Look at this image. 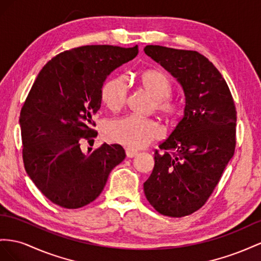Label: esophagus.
I'll return each instance as SVG.
<instances>
[{"label": "esophagus", "instance_id": "34e87169", "mask_svg": "<svg viewBox=\"0 0 261 261\" xmlns=\"http://www.w3.org/2000/svg\"><path fill=\"white\" fill-rule=\"evenodd\" d=\"M125 154L128 158H133V156H136L138 154V151L135 150V148H131V147H125Z\"/></svg>", "mask_w": 261, "mask_h": 261}]
</instances>
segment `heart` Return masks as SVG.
I'll use <instances>...</instances> for the list:
<instances>
[{
    "instance_id": "obj_1",
    "label": "heart",
    "mask_w": 261,
    "mask_h": 261,
    "mask_svg": "<svg viewBox=\"0 0 261 261\" xmlns=\"http://www.w3.org/2000/svg\"><path fill=\"white\" fill-rule=\"evenodd\" d=\"M140 85L154 99V107L163 117H173L178 110V102L172 96V82L165 74L158 70H145L139 74ZM102 102L117 110L123 106L126 98L124 77H113L102 85L100 91ZM161 136L159 124L152 119L135 115L113 119L103 128V137L110 142L140 147L150 143Z\"/></svg>"
}]
</instances>
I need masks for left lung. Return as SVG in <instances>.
<instances>
[{
  "mask_svg": "<svg viewBox=\"0 0 261 261\" xmlns=\"http://www.w3.org/2000/svg\"><path fill=\"white\" fill-rule=\"evenodd\" d=\"M146 56L177 79L185 110L154 153V168L143 184L159 213L181 218L198 211L212 195L236 145V108L229 88L212 62L192 50L146 46Z\"/></svg>",
  "mask_w": 261,
  "mask_h": 261,
  "instance_id": "obj_1",
  "label": "left lung"
}]
</instances>
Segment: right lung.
<instances>
[{
    "label": "right lung",
    "mask_w": 261,
    "mask_h": 261,
    "mask_svg": "<svg viewBox=\"0 0 261 261\" xmlns=\"http://www.w3.org/2000/svg\"><path fill=\"white\" fill-rule=\"evenodd\" d=\"M138 46H83L61 52L43 66L20 110L25 169L43 196L65 209L97 198L125 152L103 143L84 153L82 141L97 137L93 116L109 74L135 59Z\"/></svg>",
    "instance_id": "right-lung-1"
}]
</instances>
